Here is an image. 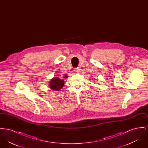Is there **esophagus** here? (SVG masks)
Wrapping results in <instances>:
<instances>
[{
	"mask_svg": "<svg viewBox=\"0 0 148 148\" xmlns=\"http://www.w3.org/2000/svg\"><path fill=\"white\" fill-rule=\"evenodd\" d=\"M74 72L76 74V73H78L80 72V69L79 68H75L74 69Z\"/></svg>",
	"mask_w": 148,
	"mask_h": 148,
	"instance_id": "obj_1",
	"label": "esophagus"
}]
</instances>
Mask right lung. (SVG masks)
<instances>
[{
  "label": "right lung",
  "mask_w": 148,
  "mask_h": 148,
  "mask_svg": "<svg viewBox=\"0 0 148 148\" xmlns=\"http://www.w3.org/2000/svg\"><path fill=\"white\" fill-rule=\"evenodd\" d=\"M65 77H67L66 76ZM64 78H65L64 77ZM64 85V80L63 79H60V77H53L49 82V87L50 89L54 91H59L60 90Z\"/></svg>",
  "instance_id": "1"
}]
</instances>
